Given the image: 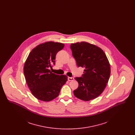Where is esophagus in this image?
<instances>
[{
	"label": "esophagus",
	"mask_w": 135,
	"mask_h": 135,
	"mask_svg": "<svg viewBox=\"0 0 135 135\" xmlns=\"http://www.w3.org/2000/svg\"><path fill=\"white\" fill-rule=\"evenodd\" d=\"M74 79V78L73 77H68V80L69 81H72V80H73Z\"/></svg>",
	"instance_id": "1"
}]
</instances>
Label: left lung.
<instances>
[{
  "label": "left lung",
  "mask_w": 135,
  "mask_h": 135,
  "mask_svg": "<svg viewBox=\"0 0 135 135\" xmlns=\"http://www.w3.org/2000/svg\"><path fill=\"white\" fill-rule=\"evenodd\" d=\"M70 49L78 67L84 68L82 77L74 78L79 85L74 95L85 101L94 99L103 93L108 82V60L101 48L86 42L72 44Z\"/></svg>",
  "instance_id": "8db88e82"
}]
</instances>
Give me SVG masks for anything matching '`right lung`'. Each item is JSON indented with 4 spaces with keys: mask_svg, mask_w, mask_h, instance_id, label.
Wrapping results in <instances>:
<instances>
[{
    "mask_svg": "<svg viewBox=\"0 0 135 135\" xmlns=\"http://www.w3.org/2000/svg\"><path fill=\"white\" fill-rule=\"evenodd\" d=\"M64 44L46 42L37 45L30 52L24 67L26 83L33 95L47 102L59 96L62 86L67 81L66 75H59L49 70L55 65L56 56Z\"/></svg>",
    "mask_w": 135,
    "mask_h": 135,
    "instance_id": "1",
    "label": "right lung"
}]
</instances>
